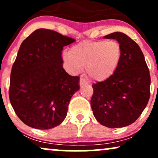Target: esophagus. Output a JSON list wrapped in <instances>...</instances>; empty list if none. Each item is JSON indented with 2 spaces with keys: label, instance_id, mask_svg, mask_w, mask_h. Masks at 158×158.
I'll use <instances>...</instances> for the list:
<instances>
[{
  "label": "esophagus",
  "instance_id": "1",
  "mask_svg": "<svg viewBox=\"0 0 158 158\" xmlns=\"http://www.w3.org/2000/svg\"><path fill=\"white\" fill-rule=\"evenodd\" d=\"M87 84V81H85V79H83V78H81L80 80H79V85L80 86H83V85Z\"/></svg>",
  "mask_w": 158,
  "mask_h": 158
}]
</instances>
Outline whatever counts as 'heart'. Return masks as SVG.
Returning <instances> with one entry per match:
<instances>
[{
    "instance_id": "1",
    "label": "heart",
    "mask_w": 158,
    "mask_h": 158,
    "mask_svg": "<svg viewBox=\"0 0 158 158\" xmlns=\"http://www.w3.org/2000/svg\"><path fill=\"white\" fill-rule=\"evenodd\" d=\"M63 59L73 72L86 68L88 75L103 81L113 75L120 61L122 48L115 40L85 41L63 52Z\"/></svg>"
}]
</instances>
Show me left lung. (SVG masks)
<instances>
[{
  "instance_id": "8db88e82",
  "label": "left lung",
  "mask_w": 158,
  "mask_h": 158,
  "mask_svg": "<svg viewBox=\"0 0 158 158\" xmlns=\"http://www.w3.org/2000/svg\"><path fill=\"white\" fill-rule=\"evenodd\" d=\"M121 45L122 56L116 71L108 79L92 85L93 114L102 126L122 128L135 122L150 97L149 70L139 45L120 32L104 36Z\"/></svg>"
}]
</instances>
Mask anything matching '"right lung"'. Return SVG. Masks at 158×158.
<instances>
[{
  "label": "right lung",
  "instance_id": "obj_1",
  "mask_svg": "<svg viewBox=\"0 0 158 158\" xmlns=\"http://www.w3.org/2000/svg\"><path fill=\"white\" fill-rule=\"evenodd\" d=\"M76 40L47 29L30 34L20 47L12 68L10 100L23 123L37 129L59 126L67 116L79 77L63 68V48Z\"/></svg>",
  "mask_w": 158,
  "mask_h": 158
}]
</instances>
